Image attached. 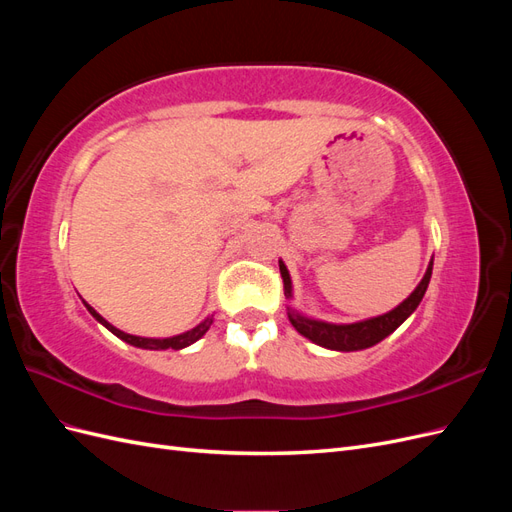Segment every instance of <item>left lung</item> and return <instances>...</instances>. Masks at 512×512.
<instances>
[{"label":"left lung","mask_w":512,"mask_h":512,"mask_svg":"<svg viewBox=\"0 0 512 512\" xmlns=\"http://www.w3.org/2000/svg\"><path fill=\"white\" fill-rule=\"evenodd\" d=\"M431 269H433V260L429 262V267L425 271V277L421 280V284L414 288L410 297L404 303H399L395 309H391V312L384 314V316L369 318V320L354 322V324H331V322L305 318V316L297 314L294 309L288 307V318L292 322V327L297 329L303 337L312 339L314 344H318L322 348L352 352V350H363V348H369V346H376L378 342H382L386 335H391L399 327V324L414 312L418 303L423 301L425 290H427L429 280H431ZM280 273H282V280H284V294H286V299H290L292 297V282H290L288 269H286L282 260H280Z\"/></svg>","instance_id":"1"}]
</instances>
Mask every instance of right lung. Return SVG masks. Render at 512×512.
Segmentation results:
<instances>
[{
    "label": "right lung",
    "mask_w": 512,
    "mask_h": 512,
    "mask_svg": "<svg viewBox=\"0 0 512 512\" xmlns=\"http://www.w3.org/2000/svg\"><path fill=\"white\" fill-rule=\"evenodd\" d=\"M85 303V301H83ZM85 307L89 309V314L94 316L98 322H102L104 327L111 331L113 335H117L119 339H123V342H128V344H132V346H136V348H145V350H181V348H185V346H190V344H194L196 339H200L203 337L207 331H209V327H211V322H213V318L209 316V318H205L203 322L198 324V327H194L192 331H188V333H181V335H175V337H166V339H153V337H136V335H130V333H123V331H119V329H115L111 322H106L94 307L91 305H87L85 303Z\"/></svg>",
    "instance_id": "1"
}]
</instances>
